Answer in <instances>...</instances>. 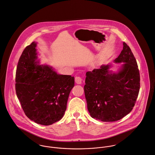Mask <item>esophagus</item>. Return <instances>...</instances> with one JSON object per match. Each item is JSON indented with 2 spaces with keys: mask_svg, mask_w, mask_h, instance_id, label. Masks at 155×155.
Listing matches in <instances>:
<instances>
[{
  "mask_svg": "<svg viewBox=\"0 0 155 155\" xmlns=\"http://www.w3.org/2000/svg\"><path fill=\"white\" fill-rule=\"evenodd\" d=\"M75 83L78 84H80L82 83V78L80 77H75Z\"/></svg>",
  "mask_w": 155,
  "mask_h": 155,
  "instance_id": "obj_1",
  "label": "esophagus"
}]
</instances>
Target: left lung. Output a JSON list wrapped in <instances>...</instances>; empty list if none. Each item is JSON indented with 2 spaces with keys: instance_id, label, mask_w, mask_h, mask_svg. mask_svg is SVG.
Listing matches in <instances>:
<instances>
[{
  "instance_id": "8db88e82",
  "label": "left lung",
  "mask_w": 155,
  "mask_h": 155,
  "mask_svg": "<svg viewBox=\"0 0 155 155\" xmlns=\"http://www.w3.org/2000/svg\"><path fill=\"white\" fill-rule=\"evenodd\" d=\"M124 47L114 62L122 63L117 71L110 69L111 64L86 72L84 87L87 109L91 116L102 122L122 119L133 109L137 99L140 77L136 59L129 47Z\"/></svg>"
}]
</instances>
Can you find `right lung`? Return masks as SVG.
I'll list each match as a JSON object with an SVG mask.
<instances>
[{"instance_id":"add662e5","label":"right lung","mask_w":155,"mask_h":155,"mask_svg":"<svg viewBox=\"0 0 155 155\" xmlns=\"http://www.w3.org/2000/svg\"><path fill=\"white\" fill-rule=\"evenodd\" d=\"M37 43L27 46L18 62L15 91L26 116L35 123L50 125L59 121L74 86V77L58 74L47 64H39Z\"/></svg>"}]
</instances>
